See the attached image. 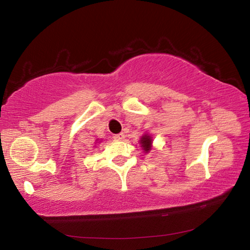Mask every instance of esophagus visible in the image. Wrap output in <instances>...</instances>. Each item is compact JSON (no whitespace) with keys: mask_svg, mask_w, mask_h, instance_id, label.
<instances>
[{"mask_svg":"<svg viewBox=\"0 0 250 250\" xmlns=\"http://www.w3.org/2000/svg\"><path fill=\"white\" fill-rule=\"evenodd\" d=\"M115 139H116V140H119V141H121V140H124V139H125V134L124 133H119V134H116L115 135Z\"/></svg>","mask_w":250,"mask_h":250,"instance_id":"1","label":"esophagus"}]
</instances>
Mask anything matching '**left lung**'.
<instances>
[{
    "instance_id": "1",
    "label": "left lung",
    "mask_w": 250,
    "mask_h": 250,
    "mask_svg": "<svg viewBox=\"0 0 250 250\" xmlns=\"http://www.w3.org/2000/svg\"><path fill=\"white\" fill-rule=\"evenodd\" d=\"M139 143H140L143 152L146 154L152 150V143H153V139H152L150 133L145 132L142 137L140 138V141H139Z\"/></svg>"
}]
</instances>
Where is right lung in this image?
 <instances>
[{
	"label": "right lung",
	"mask_w": 250,
	"mask_h": 250,
	"mask_svg": "<svg viewBox=\"0 0 250 250\" xmlns=\"http://www.w3.org/2000/svg\"><path fill=\"white\" fill-rule=\"evenodd\" d=\"M98 140H99V139H97V140H96V142H97V141H98ZM99 142H101V141H99ZM99 142H97V143H99Z\"/></svg>",
	"instance_id": "add662e5"
}]
</instances>
